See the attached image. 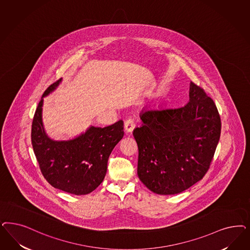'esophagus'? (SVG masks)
I'll list each match as a JSON object with an SVG mask.
<instances>
[{
  "instance_id": "34e87169",
  "label": "esophagus",
  "mask_w": 250,
  "mask_h": 250,
  "mask_svg": "<svg viewBox=\"0 0 250 250\" xmlns=\"http://www.w3.org/2000/svg\"><path fill=\"white\" fill-rule=\"evenodd\" d=\"M124 128L127 132H132V130L135 128V123L132 119H128L124 122Z\"/></svg>"
}]
</instances>
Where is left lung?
<instances>
[{
    "label": "left lung",
    "mask_w": 250,
    "mask_h": 250,
    "mask_svg": "<svg viewBox=\"0 0 250 250\" xmlns=\"http://www.w3.org/2000/svg\"><path fill=\"white\" fill-rule=\"evenodd\" d=\"M133 130L139 149L138 177L151 191L180 193L209 170L221 135V118L213 100L190 82L189 102L140 114Z\"/></svg>",
    "instance_id": "8db88e82"
}]
</instances>
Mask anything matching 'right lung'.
Returning <instances> with one entry per match:
<instances>
[{"label":"right lung","instance_id":"obj_1","mask_svg":"<svg viewBox=\"0 0 250 250\" xmlns=\"http://www.w3.org/2000/svg\"><path fill=\"white\" fill-rule=\"evenodd\" d=\"M53 83L44 92L32 122L33 150L43 177L55 188L74 195H86L102 183L107 160L114 147L124 135L123 121L100 128L91 126L73 140L54 141L43 127V97L60 84Z\"/></svg>","mask_w":250,"mask_h":250}]
</instances>
